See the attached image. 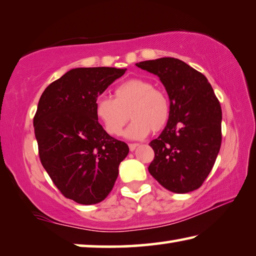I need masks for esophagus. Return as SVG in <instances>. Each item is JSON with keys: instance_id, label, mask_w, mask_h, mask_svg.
Segmentation results:
<instances>
[{"instance_id": "1", "label": "esophagus", "mask_w": 256, "mask_h": 256, "mask_svg": "<svg viewBox=\"0 0 256 256\" xmlns=\"http://www.w3.org/2000/svg\"><path fill=\"white\" fill-rule=\"evenodd\" d=\"M138 146V144H128V148H130V150H131V151H134Z\"/></svg>"}]
</instances>
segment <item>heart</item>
Returning <instances> with one entry per match:
<instances>
[{"instance_id":"heart-1","label":"heart","mask_w":256,"mask_h":256,"mask_svg":"<svg viewBox=\"0 0 256 256\" xmlns=\"http://www.w3.org/2000/svg\"><path fill=\"white\" fill-rule=\"evenodd\" d=\"M94 115L112 136H120L132 118L126 136L144 138L151 131L157 133L166 128L170 118V100L151 81L130 79L115 86L112 99L105 96L96 99Z\"/></svg>"}]
</instances>
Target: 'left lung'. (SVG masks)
Masks as SVG:
<instances>
[{
  "mask_svg": "<svg viewBox=\"0 0 256 256\" xmlns=\"http://www.w3.org/2000/svg\"><path fill=\"white\" fill-rule=\"evenodd\" d=\"M158 76L170 100V122L150 142L154 158L148 170L174 193L200 188L222 146V106L206 78L183 60L162 58L136 63Z\"/></svg>",
  "mask_w": 256,
  "mask_h": 256,
  "instance_id": "left-lung-1",
  "label": "left lung"
}]
</instances>
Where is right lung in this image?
Wrapping results in <instances>:
<instances>
[{
  "label": "right lung",
  "instance_id": "right-lung-1",
  "mask_svg": "<svg viewBox=\"0 0 256 256\" xmlns=\"http://www.w3.org/2000/svg\"><path fill=\"white\" fill-rule=\"evenodd\" d=\"M126 68H72L47 86L34 116L40 159L64 196L80 204L105 200L128 146L102 128L94 102Z\"/></svg>",
  "mask_w": 256,
  "mask_h": 256
}]
</instances>
